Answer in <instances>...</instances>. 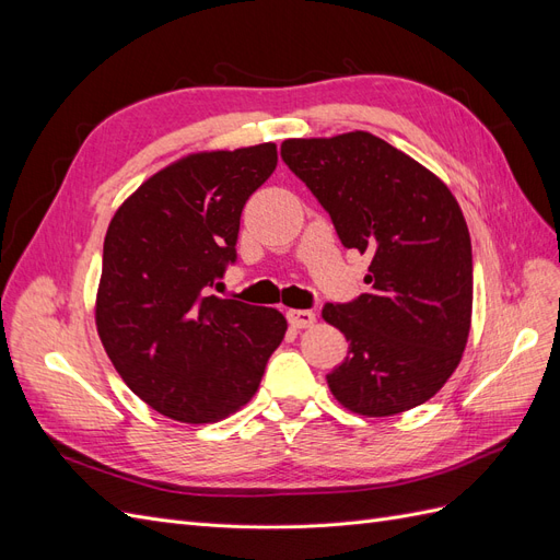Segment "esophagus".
<instances>
[{"label": "esophagus", "mask_w": 560, "mask_h": 560, "mask_svg": "<svg viewBox=\"0 0 560 560\" xmlns=\"http://www.w3.org/2000/svg\"><path fill=\"white\" fill-rule=\"evenodd\" d=\"M287 319L296 329H306L315 325V313L313 311H287Z\"/></svg>", "instance_id": "1"}]
</instances>
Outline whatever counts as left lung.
<instances>
[{
  "label": "left lung",
  "mask_w": 560,
  "mask_h": 560,
  "mask_svg": "<svg viewBox=\"0 0 560 560\" xmlns=\"http://www.w3.org/2000/svg\"><path fill=\"white\" fill-rule=\"evenodd\" d=\"M343 247L371 254L369 292L327 303L348 358L327 376L360 416H395L434 397L463 358L471 322V243L448 186L371 132L284 140Z\"/></svg>",
  "instance_id": "8db88e82"
}]
</instances>
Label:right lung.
<instances>
[{"label":"right lung","mask_w":560,"mask_h":560,"mask_svg":"<svg viewBox=\"0 0 560 560\" xmlns=\"http://www.w3.org/2000/svg\"><path fill=\"white\" fill-rule=\"evenodd\" d=\"M276 163L270 142L186 156L149 177L107 229L100 341L132 393L167 418L238 411L282 343L276 308L208 296L238 259L243 208Z\"/></svg>","instance_id":"add662e5"}]
</instances>
